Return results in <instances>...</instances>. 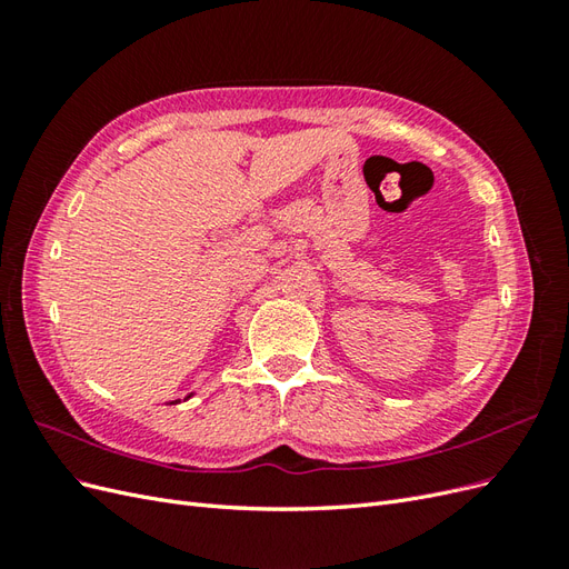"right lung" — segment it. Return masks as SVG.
Returning a JSON list of instances; mask_svg holds the SVG:
<instances>
[{"instance_id": "1", "label": "right lung", "mask_w": 569, "mask_h": 569, "mask_svg": "<svg viewBox=\"0 0 569 569\" xmlns=\"http://www.w3.org/2000/svg\"><path fill=\"white\" fill-rule=\"evenodd\" d=\"M189 396H192V393H189ZM189 396H187V399H189ZM176 403H180V399H178V401H176Z\"/></svg>"}]
</instances>
